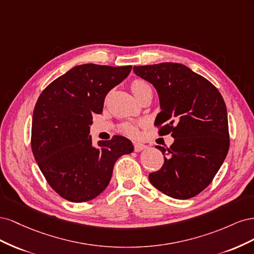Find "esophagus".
Returning a JSON list of instances; mask_svg holds the SVG:
<instances>
[{"instance_id":"1","label":"esophagus","mask_w":254,"mask_h":254,"mask_svg":"<svg viewBox=\"0 0 254 254\" xmlns=\"http://www.w3.org/2000/svg\"><path fill=\"white\" fill-rule=\"evenodd\" d=\"M133 145H134V150H135L136 152L142 151V150H144V149L147 148V146L144 145V144H142V143H136V142H134V143H133Z\"/></svg>"}]
</instances>
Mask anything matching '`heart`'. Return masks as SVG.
Wrapping results in <instances>:
<instances>
[{"instance_id":"obj_1","label":"heart","mask_w":254,"mask_h":254,"mask_svg":"<svg viewBox=\"0 0 254 254\" xmlns=\"http://www.w3.org/2000/svg\"><path fill=\"white\" fill-rule=\"evenodd\" d=\"M147 88H149V86L143 80H134L131 83V90L133 92L134 96H136L137 94L141 93L143 90L147 89ZM123 128H124V131L129 135H135L136 134V128H135V126H133L131 124H126V125L123 126Z\"/></svg>"}]
</instances>
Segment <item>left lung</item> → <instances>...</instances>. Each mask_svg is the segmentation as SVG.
<instances>
[{"label":"left lung","instance_id":"left-lung-1","mask_svg":"<svg viewBox=\"0 0 254 254\" xmlns=\"http://www.w3.org/2000/svg\"><path fill=\"white\" fill-rule=\"evenodd\" d=\"M133 72L158 92L159 133L172 132L171 147L156 146L164 155L161 170L149 181L176 199L198 195L212 182L229 150L227 107L219 91L187 65L162 63L133 66Z\"/></svg>","mask_w":254,"mask_h":254}]
</instances>
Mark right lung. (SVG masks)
Here are the masks:
<instances>
[{
    "instance_id": "obj_1",
    "label": "right lung",
    "mask_w": 254,
    "mask_h": 254,
    "mask_svg": "<svg viewBox=\"0 0 254 254\" xmlns=\"http://www.w3.org/2000/svg\"><path fill=\"white\" fill-rule=\"evenodd\" d=\"M131 65L93 64L72 67L45 88L36 103L32 150L51 188L72 202L97 197L108 187L114 163L133 151L131 141L115 135L92 144V114H101L108 92Z\"/></svg>"
}]
</instances>
